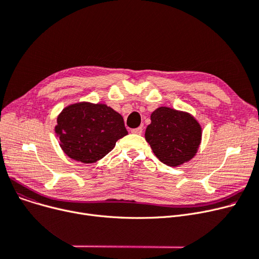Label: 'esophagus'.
Segmentation results:
<instances>
[{"mask_svg":"<svg viewBox=\"0 0 259 259\" xmlns=\"http://www.w3.org/2000/svg\"><path fill=\"white\" fill-rule=\"evenodd\" d=\"M131 132L133 133V134H142V132H143V128L142 127H139V128H135V129H132L131 130Z\"/></svg>","mask_w":259,"mask_h":259,"instance_id":"esophagus-1","label":"esophagus"}]
</instances>
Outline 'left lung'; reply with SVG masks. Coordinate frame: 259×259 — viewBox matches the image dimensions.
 Here are the masks:
<instances>
[{
  "instance_id": "1",
  "label": "left lung",
  "mask_w": 259,
  "mask_h": 259,
  "mask_svg": "<svg viewBox=\"0 0 259 259\" xmlns=\"http://www.w3.org/2000/svg\"><path fill=\"white\" fill-rule=\"evenodd\" d=\"M145 139L161 162L178 167L195 156L201 141V127L188 112L159 107L151 114Z\"/></svg>"
}]
</instances>
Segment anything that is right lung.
<instances>
[{"mask_svg": "<svg viewBox=\"0 0 259 259\" xmlns=\"http://www.w3.org/2000/svg\"><path fill=\"white\" fill-rule=\"evenodd\" d=\"M54 128L60 146L70 158L91 164L110 152L128 134L122 116L105 104L81 102L67 106Z\"/></svg>", "mask_w": 259, "mask_h": 259, "instance_id": "add662e5", "label": "right lung"}]
</instances>
